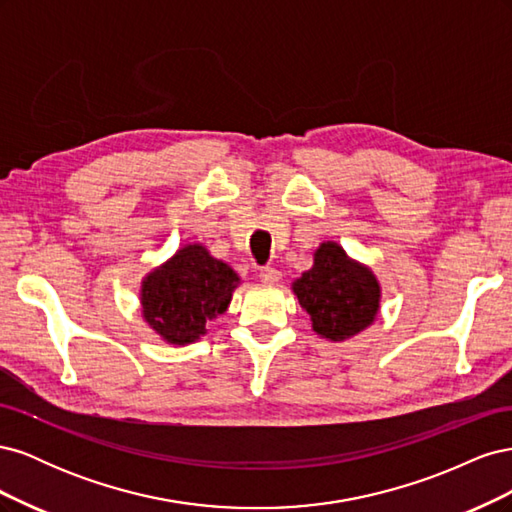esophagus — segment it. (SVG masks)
Instances as JSON below:
<instances>
[{
  "label": "esophagus",
  "instance_id": "esophagus-1",
  "mask_svg": "<svg viewBox=\"0 0 512 512\" xmlns=\"http://www.w3.org/2000/svg\"><path fill=\"white\" fill-rule=\"evenodd\" d=\"M258 277H260V282H262V284H269V286H271V284H277V282L282 280V273L277 271L275 267H262Z\"/></svg>",
  "mask_w": 512,
  "mask_h": 512
}]
</instances>
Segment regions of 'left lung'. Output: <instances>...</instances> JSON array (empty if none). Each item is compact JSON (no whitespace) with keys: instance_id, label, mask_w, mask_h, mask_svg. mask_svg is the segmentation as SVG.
Listing matches in <instances>:
<instances>
[{"instance_id":"left-lung-1","label":"left lung","mask_w":512,"mask_h":512,"mask_svg":"<svg viewBox=\"0 0 512 512\" xmlns=\"http://www.w3.org/2000/svg\"><path fill=\"white\" fill-rule=\"evenodd\" d=\"M292 292L312 320V329L329 342L359 335L380 312L378 277L333 241L320 243L312 269L292 282Z\"/></svg>"}]
</instances>
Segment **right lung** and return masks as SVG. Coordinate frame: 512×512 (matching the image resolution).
<instances>
[{"label":"right lung","mask_w":512,"mask_h":512,"mask_svg":"<svg viewBox=\"0 0 512 512\" xmlns=\"http://www.w3.org/2000/svg\"><path fill=\"white\" fill-rule=\"evenodd\" d=\"M239 284V275L203 243H188L143 277V318L166 344L188 346L226 312Z\"/></svg>","instance_id":"add662e5"}]
</instances>
